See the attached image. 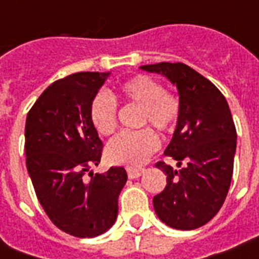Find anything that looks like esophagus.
<instances>
[{
	"label": "esophagus",
	"mask_w": 259,
	"mask_h": 259,
	"mask_svg": "<svg viewBox=\"0 0 259 259\" xmlns=\"http://www.w3.org/2000/svg\"><path fill=\"white\" fill-rule=\"evenodd\" d=\"M145 169L144 168H127V176L129 179H138V177L144 175Z\"/></svg>",
	"instance_id": "obj_1"
}]
</instances>
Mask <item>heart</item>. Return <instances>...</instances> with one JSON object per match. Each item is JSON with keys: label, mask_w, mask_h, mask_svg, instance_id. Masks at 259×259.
I'll use <instances>...</instances> for the list:
<instances>
[{"label": "heart", "mask_w": 259, "mask_h": 259, "mask_svg": "<svg viewBox=\"0 0 259 259\" xmlns=\"http://www.w3.org/2000/svg\"><path fill=\"white\" fill-rule=\"evenodd\" d=\"M119 94L126 102L141 106L140 125H152L160 133H170L179 119L180 102L173 94L164 91L158 80L148 75H136L121 83ZM117 102L105 91L93 98L90 121L101 136H110L117 129ZM157 136L150 129L125 132L113 138L106 148V158L115 165L130 168L145 164L158 149Z\"/></svg>", "instance_id": "b5f03b06"}]
</instances>
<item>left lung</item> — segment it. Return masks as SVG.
I'll list each match as a JSON object with an SVG mask.
<instances>
[{
  "label": "left lung",
  "mask_w": 259,
  "mask_h": 259,
  "mask_svg": "<svg viewBox=\"0 0 259 259\" xmlns=\"http://www.w3.org/2000/svg\"><path fill=\"white\" fill-rule=\"evenodd\" d=\"M141 70L164 75L177 87L180 114L164 161L156 164L166 175V185L153 197L158 219L177 230H195L208 223L225 203L234 169L237 130L223 94L184 63H157Z\"/></svg>",
  "instance_id": "obj_1"
}]
</instances>
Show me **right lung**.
I'll return each instance as SVG.
<instances>
[{
    "mask_svg": "<svg viewBox=\"0 0 259 259\" xmlns=\"http://www.w3.org/2000/svg\"><path fill=\"white\" fill-rule=\"evenodd\" d=\"M110 72H78L54 82L26 115V169L52 223L78 238L106 233L118 215L127 180L122 166L93 173L102 157L90 105ZM89 177H87V172Z\"/></svg>",
    "mask_w": 259,
    "mask_h": 259,
    "instance_id": "obj_1",
    "label": "right lung"
}]
</instances>
